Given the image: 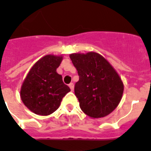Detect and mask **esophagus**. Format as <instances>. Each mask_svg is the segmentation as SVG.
<instances>
[{"label": "esophagus", "mask_w": 151, "mask_h": 151, "mask_svg": "<svg viewBox=\"0 0 151 151\" xmlns=\"http://www.w3.org/2000/svg\"><path fill=\"white\" fill-rule=\"evenodd\" d=\"M69 87H70V90L73 91V89H74V85H73V83H70V84H69Z\"/></svg>", "instance_id": "obj_1"}]
</instances>
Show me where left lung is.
<instances>
[{
  "label": "left lung",
  "instance_id": "obj_1",
  "mask_svg": "<svg viewBox=\"0 0 151 151\" xmlns=\"http://www.w3.org/2000/svg\"><path fill=\"white\" fill-rule=\"evenodd\" d=\"M70 58L79 75L74 93L82 111L92 119L109 115L119 104L124 90L119 73L98 52H75Z\"/></svg>",
  "mask_w": 151,
  "mask_h": 151
}]
</instances>
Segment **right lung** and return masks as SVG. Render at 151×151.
Listing matches in <instances>:
<instances>
[{"label":"right lung","mask_w":151,"mask_h":151,"mask_svg":"<svg viewBox=\"0 0 151 151\" xmlns=\"http://www.w3.org/2000/svg\"><path fill=\"white\" fill-rule=\"evenodd\" d=\"M63 56L48 54L42 57L29 70L21 87L20 96L24 105L33 113L49 116L60 105L70 89L64 84L56 69Z\"/></svg>","instance_id":"1"}]
</instances>
